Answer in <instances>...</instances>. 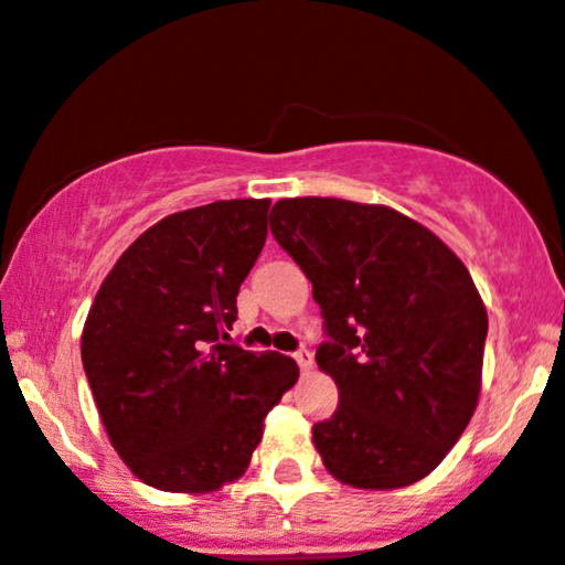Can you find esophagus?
Here are the masks:
<instances>
[{"mask_svg":"<svg viewBox=\"0 0 565 565\" xmlns=\"http://www.w3.org/2000/svg\"><path fill=\"white\" fill-rule=\"evenodd\" d=\"M295 360H297V363H300V371H302V373H310V371H312V355H310V350L295 352Z\"/></svg>","mask_w":565,"mask_h":565,"instance_id":"esophagus-1","label":"esophagus"}]
</instances>
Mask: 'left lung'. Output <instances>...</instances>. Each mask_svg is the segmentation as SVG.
<instances>
[{"instance_id": "obj_1", "label": "left lung", "mask_w": 565, "mask_h": 565, "mask_svg": "<svg viewBox=\"0 0 565 565\" xmlns=\"http://www.w3.org/2000/svg\"><path fill=\"white\" fill-rule=\"evenodd\" d=\"M270 231L310 278L331 337L316 363L339 405L312 426L326 471L355 489L429 477L481 392L487 308L463 260L397 210L334 196L278 200Z\"/></svg>"}]
</instances>
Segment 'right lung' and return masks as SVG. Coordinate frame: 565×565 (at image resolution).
<instances>
[{"instance_id": "add662e5", "label": "right lung", "mask_w": 565, "mask_h": 565, "mask_svg": "<svg viewBox=\"0 0 565 565\" xmlns=\"http://www.w3.org/2000/svg\"><path fill=\"white\" fill-rule=\"evenodd\" d=\"M270 200L166 215L136 239L88 308L81 360L107 439L145 484L207 494L242 479L265 416L300 369L223 344L268 236Z\"/></svg>"}]
</instances>
